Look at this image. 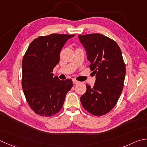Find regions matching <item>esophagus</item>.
<instances>
[{"label":"esophagus","instance_id":"esophagus-1","mask_svg":"<svg viewBox=\"0 0 147 147\" xmlns=\"http://www.w3.org/2000/svg\"><path fill=\"white\" fill-rule=\"evenodd\" d=\"M73 82L74 84H78V83H80L78 81H77V80H76L75 79H73Z\"/></svg>","mask_w":147,"mask_h":147}]
</instances>
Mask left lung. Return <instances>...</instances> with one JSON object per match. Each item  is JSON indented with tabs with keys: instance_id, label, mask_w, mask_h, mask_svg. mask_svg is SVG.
<instances>
[{
	"instance_id": "left-lung-1",
	"label": "left lung",
	"mask_w": 147,
	"mask_h": 147,
	"mask_svg": "<svg viewBox=\"0 0 147 147\" xmlns=\"http://www.w3.org/2000/svg\"><path fill=\"white\" fill-rule=\"evenodd\" d=\"M87 52L96 82L80 97L83 107L96 116L110 112L116 105L123 87L125 65L117 43L100 34L79 35Z\"/></svg>"
}]
</instances>
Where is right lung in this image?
I'll list each match as a JSON object with an SVG mask.
<instances>
[{
  "label": "right lung",
  "instance_id": "obj_1",
  "mask_svg": "<svg viewBox=\"0 0 147 147\" xmlns=\"http://www.w3.org/2000/svg\"><path fill=\"white\" fill-rule=\"evenodd\" d=\"M67 34L40 36L28 46L22 60V85L32 110L40 116L51 117L64 105L66 94L73 87L72 80H60L53 76L60 53L68 39Z\"/></svg>",
  "mask_w": 147,
  "mask_h": 147
}]
</instances>
